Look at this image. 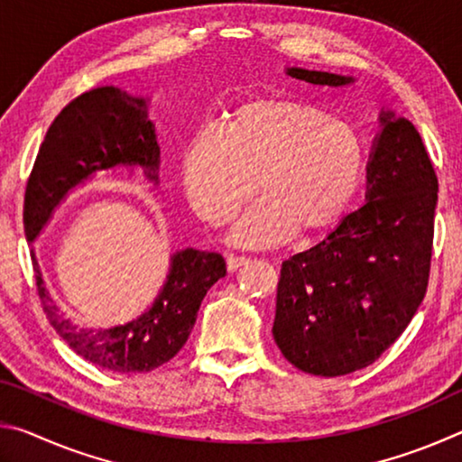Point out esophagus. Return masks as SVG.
<instances>
[{
    "label": "esophagus",
    "mask_w": 462,
    "mask_h": 462,
    "mask_svg": "<svg viewBox=\"0 0 462 462\" xmlns=\"http://www.w3.org/2000/svg\"><path fill=\"white\" fill-rule=\"evenodd\" d=\"M248 259L246 256H238V254H226V264H228V271H236L242 264H246Z\"/></svg>",
    "instance_id": "esophagus-1"
}]
</instances>
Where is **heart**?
Here are the masks:
<instances>
[{
    "label": "heart",
    "mask_w": 462,
    "mask_h": 462,
    "mask_svg": "<svg viewBox=\"0 0 462 462\" xmlns=\"http://www.w3.org/2000/svg\"><path fill=\"white\" fill-rule=\"evenodd\" d=\"M366 173L369 146L361 130L324 107L285 97L238 106L226 130L198 132L183 161L187 198L216 226L232 220L256 181L263 199L232 230L248 246L332 230L355 206Z\"/></svg>",
    "instance_id": "1"
}]
</instances>
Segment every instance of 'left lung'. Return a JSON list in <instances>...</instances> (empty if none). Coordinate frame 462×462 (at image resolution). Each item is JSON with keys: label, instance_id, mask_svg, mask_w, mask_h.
I'll list each match as a JSON object with an SVG mask.
<instances>
[{"label": "left lung", "instance_id": "8db88e82", "mask_svg": "<svg viewBox=\"0 0 462 462\" xmlns=\"http://www.w3.org/2000/svg\"><path fill=\"white\" fill-rule=\"evenodd\" d=\"M287 75L328 88L355 81L297 67ZM379 120L365 206L281 264L273 338L289 363L319 377L373 365L426 295L438 179L413 124L393 112Z\"/></svg>", "mask_w": 462, "mask_h": 462}]
</instances>
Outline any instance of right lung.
<instances>
[{
  "instance_id": "obj_1",
  "label": "right lung",
  "mask_w": 462,
  "mask_h": 462,
  "mask_svg": "<svg viewBox=\"0 0 462 462\" xmlns=\"http://www.w3.org/2000/svg\"><path fill=\"white\" fill-rule=\"evenodd\" d=\"M159 144L146 116V99L118 88L81 93L60 109L36 154L24 195V232L32 242L54 208L85 179L120 165L144 169L159 183ZM42 310L54 330L85 361L112 373H148L169 363L189 338L208 289L226 275L220 253L185 248L171 256V271L151 310L107 330L71 322L44 287L32 253Z\"/></svg>"
}]
</instances>
